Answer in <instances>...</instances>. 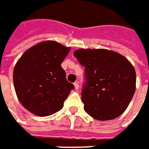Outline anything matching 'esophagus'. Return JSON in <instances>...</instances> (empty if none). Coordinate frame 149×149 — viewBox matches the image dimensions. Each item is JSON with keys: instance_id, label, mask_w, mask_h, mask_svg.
Wrapping results in <instances>:
<instances>
[{"instance_id": "34e87169", "label": "esophagus", "mask_w": 149, "mask_h": 149, "mask_svg": "<svg viewBox=\"0 0 149 149\" xmlns=\"http://www.w3.org/2000/svg\"><path fill=\"white\" fill-rule=\"evenodd\" d=\"M74 86H75V89H76V90H77V89L79 88V85H78V82H75Z\"/></svg>"}]
</instances>
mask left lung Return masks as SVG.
<instances>
[{
  "mask_svg": "<svg viewBox=\"0 0 149 149\" xmlns=\"http://www.w3.org/2000/svg\"><path fill=\"white\" fill-rule=\"evenodd\" d=\"M74 57L85 67L86 84L81 92L85 111L98 120L121 116L136 88V72L123 55L108 49L76 50Z\"/></svg>",
  "mask_w": 149,
  "mask_h": 149,
  "instance_id": "obj_1",
  "label": "left lung"
}]
</instances>
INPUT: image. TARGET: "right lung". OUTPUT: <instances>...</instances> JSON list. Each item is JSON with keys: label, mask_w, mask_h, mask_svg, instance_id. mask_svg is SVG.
Here are the masks:
<instances>
[{"label": "right lung", "mask_w": 149, "mask_h": 149, "mask_svg": "<svg viewBox=\"0 0 149 149\" xmlns=\"http://www.w3.org/2000/svg\"><path fill=\"white\" fill-rule=\"evenodd\" d=\"M70 47L43 41L26 50L15 66V93L24 107L38 116H49L63 107L74 86L66 78L61 63Z\"/></svg>", "instance_id": "right-lung-1"}]
</instances>
